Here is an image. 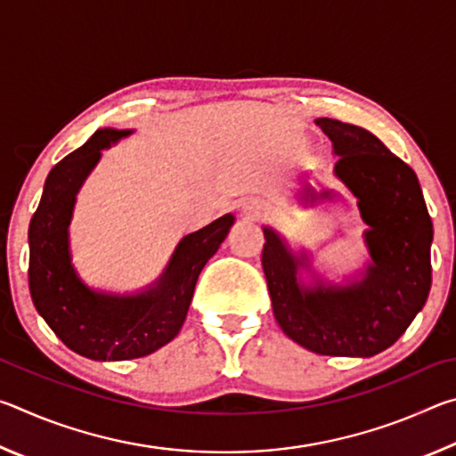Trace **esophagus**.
Listing matches in <instances>:
<instances>
[{
    "instance_id": "esophagus-1",
    "label": "esophagus",
    "mask_w": 456,
    "mask_h": 456,
    "mask_svg": "<svg viewBox=\"0 0 456 456\" xmlns=\"http://www.w3.org/2000/svg\"><path fill=\"white\" fill-rule=\"evenodd\" d=\"M261 209H264V207H261L259 203H249V205H245V211H247V213H251V215H259V213H261Z\"/></svg>"
}]
</instances>
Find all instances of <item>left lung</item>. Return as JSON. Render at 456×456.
Instances as JSON below:
<instances>
[{
    "instance_id": "left-lung-1",
    "label": "left lung",
    "mask_w": 456,
    "mask_h": 456,
    "mask_svg": "<svg viewBox=\"0 0 456 456\" xmlns=\"http://www.w3.org/2000/svg\"><path fill=\"white\" fill-rule=\"evenodd\" d=\"M315 125L334 142L336 175L358 199L372 265L358 283L305 289L297 281L304 261L269 227L261 265L275 320L293 342L322 356L370 358L390 348L427 302L432 221L416 173L380 138L334 118ZM304 199H315L312 187Z\"/></svg>"
}]
</instances>
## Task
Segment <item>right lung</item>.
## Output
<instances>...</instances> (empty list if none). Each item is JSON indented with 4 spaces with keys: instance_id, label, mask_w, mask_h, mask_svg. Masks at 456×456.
Wrapping results in <instances>:
<instances>
[{
    "instance_id": "right-lung-1",
    "label": "right lung",
    "mask_w": 456,
    "mask_h": 456,
    "mask_svg": "<svg viewBox=\"0 0 456 456\" xmlns=\"http://www.w3.org/2000/svg\"><path fill=\"white\" fill-rule=\"evenodd\" d=\"M128 130H96L90 141L60 160L44 184L29 221V293L45 323L68 348L90 360L149 356L179 334L200 269L227 237L233 215L183 239L165 275L146 293L102 296L84 285L70 264L68 225L76 192L98 163L100 151Z\"/></svg>"
}]
</instances>
